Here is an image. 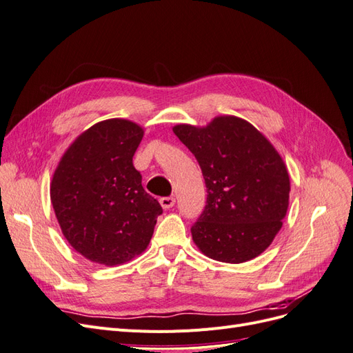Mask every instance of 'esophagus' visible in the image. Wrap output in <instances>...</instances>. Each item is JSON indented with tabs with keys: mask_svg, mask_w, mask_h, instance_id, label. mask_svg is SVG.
I'll return each mask as SVG.
<instances>
[{
	"mask_svg": "<svg viewBox=\"0 0 353 353\" xmlns=\"http://www.w3.org/2000/svg\"><path fill=\"white\" fill-rule=\"evenodd\" d=\"M160 205H162L163 209H170L175 205V197H162L160 199Z\"/></svg>",
	"mask_w": 353,
	"mask_h": 353,
	"instance_id": "obj_1",
	"label": "esophagus"
}]
</instances>
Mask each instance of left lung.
Returning <instances> with one entry per match:
<instances>
[{"label": "left lung", "instance_id": "8db88e82", "mask_svg": "<svg viewBox=\"0 0 353 353\" xmlns=\"http://www.w3.org/2000/svg\"><path fill=\"white\" fill-rule=\"evenodd\" d=\"M205 178L206 206L191 227L209 258L241 263L261 254L280 231L290 179L280 154L253 125L221 116L206 128L176 125Z\"/></svg>", "mask_w": 353, "mask_h": 353}]
</instances>
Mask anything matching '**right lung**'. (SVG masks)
<instances>
[{"label":"right lung","mask_w":353,"mask_h":353,"mask_svg":"<svg viewBox=\"0 0 353 353\" xmlns=\"http://www.w3.org/2000/svg\"><path fill=\"white\" fill-rule=\"evenodd\" d=\"M140 126L123 119L95 123L61 157L51 203L72 248L101 265H119L144 252L162 206L147 193L132 157Z\"/></svg>","instance_id":"add662e5"}]
</instances>
